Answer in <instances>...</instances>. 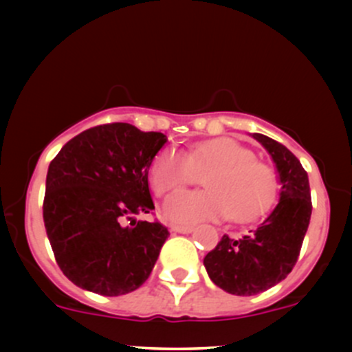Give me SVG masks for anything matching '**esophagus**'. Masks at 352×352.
I'll list each match as a JSON object with an SVG mask.
<instances>
[{
	"label": "esophagus",
	"mask_w": 352,
	"mask_h": 352,
	"mask_svg": "<svg viewBox=\"0 0 352 352\" xmlns=\"http://www.w3.org/2000/svg\"><path fill=\"white\" fill-rule=\"evenodd\" d=\"M170 230L175 233H192L193 225H172Z\"/></svg>",
	"instance_id": "obj_1"
}]
</instances>
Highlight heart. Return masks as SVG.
Here are the masks:
<instances>
[{
	"instance_id": "obj_1",
	"label": "heart",
	"mask_w": 352,
	"mask_h": 352,
	"mask_svg": "<svg viewBox=\"0 0 352 352\" xmlns=\"http://www.w3.org/2000/svg\"><path fill=\"white\" fill-rule=\"evenodd\" d=\"M230 137L195 144L187 153L164 148L148 167V182L157 195L172 192L205 175L201 192L172 193L164 201V217L173 223L232 218L236 223L256 220L276 199V173L268 164Z\"/></svg>"
}]
</instances>
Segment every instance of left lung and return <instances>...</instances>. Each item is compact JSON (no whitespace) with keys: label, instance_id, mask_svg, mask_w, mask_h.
Instances as JSON below:
<instances>
[{"label":"left lung","instance_id":"left-lung-1","mask_svg":"<svg viewBox=\"0 0 352 352\" xmlns=\"http://www.w3.org/2000/svg\"><path fill=\"white\" fill-rule=\"evenodd\" d=\"M272 155L280 179V201L248 235L220 243L204 258L207 273L218 288L236 296L266 292L292 273L311 218L308 173L285 145L253 134Z\"/></svg>","mask_w":352,"mask_h":352}]
</instances>
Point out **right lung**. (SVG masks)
I'll use <instances>...</instances> for the list:
<instances>
[{
    "label": "right lung",
    "instance_id": "obj_1",
    "mask_svg": "<svg viewBox=\"0 0 352 352\" xmlns=\"http://www.w3.org/2000/svg\"><path fill=\"white\" fill-rule=\"evenodd\" d=\"M165 142L160 132L104 124L80 132L52 159L44 227L60 272L76 286L120 296L151 276L168 230L134 215L153 210L148 167Z\"/></svg>",
    "mask_w": 352,
    "mask_h": 352
}]
</instances>
